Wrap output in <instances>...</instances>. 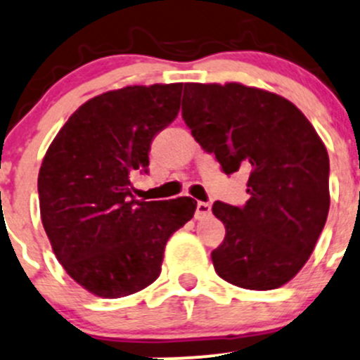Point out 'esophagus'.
<instances>
[{
	"instance_id": "1",
	"label": "esophagus",
	"mask_w": 360,
	"mask_h": 360,
	"mask_svg": "<svg viewBox=\"0 0 360 360\" xmlns=\"http://www.w3.org/2000/svg\"><path fill=\"white\" fill-rule=\"evenodd\" d=\"M211 213V205L210 202H202L199 201L198 202V210H195V217L198 218H205L206 214Z\"/></svg>"
}]
</instances>
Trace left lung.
Returning a JSON list of instances; mask_svg holds the SVG:
<instances>
[{
  "mask_svg": "<svg viewBox=\"0 0 360 360\" xmlns=\"http://www.w3.org/2000/svg\"><path fill=\"white\" fill-rule=\"evenodd\" d=\"M181 117L227 175L248 173L244 206L217 201L225 239L218 276L244 290H276L312 255L329 211V155L302 110L240 83H185Z\"/></svg>",
  "mask_w": 360,
  "mask_h": 360,
  "instance_id": "obj_1",
  "label": "left lung"
}]
</instances>
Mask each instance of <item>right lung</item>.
I'll list each match as a JSON object with an SVG mask.
<instances>
[{"mask_svg": "<svg viewBox=\"0 0 360 360\" xmlns=\"http://www.w3.org/2000/svg\"><path fill=\"white\" fill-rule=\"evenodd\" d=\"M181 86H126L90 98L44 154V232L65 272L100 298L153 284L168 239L194 217L192 198L139 201L129 181L133 169L147 173L150 143L179 114Z\"/></svg>", "mask_w": 360, "mask_h": 360, "instance_id": "obj_1", "label": "right lung"}]
</instances>
